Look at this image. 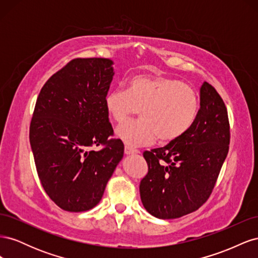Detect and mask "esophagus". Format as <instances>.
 Listing matches in <instances>:
<instances>
[{"mask_svg": "<svg viewBox=\"0 0 258 258\" xmlns=\"http://www.w3.org/2000/svg\"><path fill=\"white\" fill-rule=\"evenodd\" d=\"M140 152L138 150H135V148H131L129 146H124V154L126 155H134V154H139Z\"/></svg>", "mask_w": 258, "mask_h": 258, "instance_id": "1", "label": "esophagus"}]
</instances>
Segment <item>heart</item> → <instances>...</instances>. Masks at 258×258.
<instances>
[{
    "label": "heart",
    "instance_id": "1",
    "mask_svg": "<svg viewBox=\"0 0 258 258\" xmlns=\"http://www.w3.org/2000/svg\"><path fill=\"white\" fill-rule=\"evenodd\" d=\"M104 105L115 122H123L140 113L138 121L124 122L116 137L127 146L148 145L158 137L169 143L183 137L197 118L199 97L190 85L170 77L138 74L130 77L126 90L106 93Z\"/></svg>",
    "mask_w": 258,
    "mask_h": 258
}]
</instances>
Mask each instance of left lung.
<instances>
[{
	"instance_id": "1",
	"label": "left lung",
	"mask_w": 258,
	"mask_h": 258,
	"mask_svg": "<svg viewBox=\"0 0 258 258\" xmlns=\"http://www.w3.org/2000/svg\"><path fill=\"white\" fill-rule=\"evenodd\" d=\"M229 141L227 108L205 82L191 128L166 146L143 153L148 172L140 183V196L147 212L171 220L198 210L214 188Z\"/></svg>"
}]
</instances>
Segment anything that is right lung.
<instances>
[{"instance_id":"1","label":"right lung","mask_w":258,"mask_h":258,"mask_svg":"<svg viewBox=\"0 0 258 258\" xmlns=\"http://www.w3.org/2000/svg\"><path fill=\"white\" fill-rule=\"evenodd\" d=\"M113 61L76 58L45 83L30 124V144L44 190L59 208L83 212L96 207L123 156L104 98ZM103 145L100 150L92 147Z\"/></svg>"}]
</instances>
